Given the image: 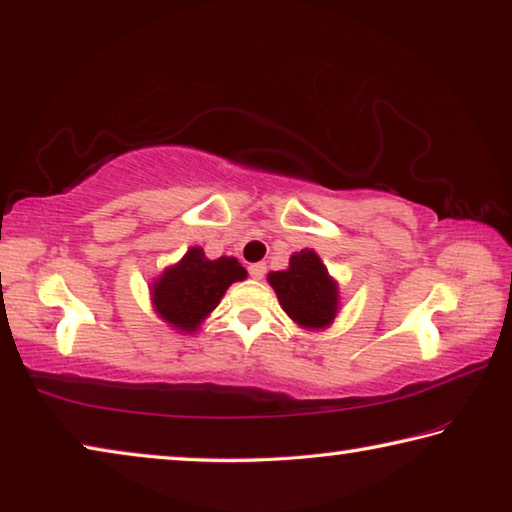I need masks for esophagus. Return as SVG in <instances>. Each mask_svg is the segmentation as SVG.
Segmentation results:
<instances>
[{
  "label": "esophagus",
  "instance_id": "esophagus-1",
  "mask_svg": "<svg viewBox=\"0 0 512 512\" xmlns=\"http://www.w3.org/2000/svg\"><path fill=\"white\" fill-rule=\"evenodd\" d=\"M265 272H267V265H265V263H254V265H249V274H251V279H263Z\"/></svg>",
  "mask_w": 512,
  "mask_h": 512
}]
</instances>
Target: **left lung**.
Instances as JSON below:
<instances>
[{
  "mask_svg": "<svg viewBox=\"0 0 512 512\" xmlns=\"http://www.w3.org/2000/svg\"><path fill=\"white\" fill-rule=\"evenodd\" d=\"M270 286L283 311L306 329H322L338 313V290L313 249L292 256L286 272H272Z\"/></svg>",
  "mask_w": 512,
  "mask_h": 512,
  "instance_id": "left-lung-1",
  "label": "left lung"
}]
</instances>
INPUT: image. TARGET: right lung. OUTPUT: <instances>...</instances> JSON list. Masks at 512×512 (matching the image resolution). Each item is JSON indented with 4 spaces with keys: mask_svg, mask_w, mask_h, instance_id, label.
I'll return each instance as SVG.
<instances>
[{
    "mask_svg": "<svg viewBox=\"0 0 512 512\" xmlns=\"http://www.w3.org/2000/svg\"><path fill=\"white\" fill-rule=\"evenodd\" d=\"M247 276L236 258L208 261L204 249L192 247L179 265L165 270L154 283V306L165 322L181 331H195L197 324L220 304L233 281Z\"/></svg>",
    "mask_w": 512,
    "mask_h": 512,
    "instance_id": "add662e5",
    "label": "right lung"
}]
</instances>
